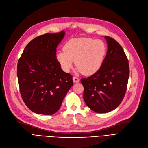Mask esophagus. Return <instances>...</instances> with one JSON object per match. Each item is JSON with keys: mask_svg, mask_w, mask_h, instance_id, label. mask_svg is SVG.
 Instances as JSON below:
<instances>
[{"mask_svg": "<svg viewBox=\"0 0 148 148\" xmlns=\"http://www.w3.org/2000/svg\"><path fill=\"white\" fill-rule=\"evenodd\" d=\"M73 82H74V83H78L79 81V78H77V77H73Z\"/></svg>", "mask_w": 148, "mask_h": 148, "instance_id": "34e87169", "label": "esophagus"}]
</instances>
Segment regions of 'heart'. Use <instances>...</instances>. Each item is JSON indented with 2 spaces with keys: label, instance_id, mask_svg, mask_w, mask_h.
I'll use <instances>...</instances> for the list:
<instances>
[{
  "label": "heart",
  "instance_id": "b5f03b06",
  "mask_svg": "<svg viewBox=\"0 0 148 148\" xmlns=\"http://www.w3.org/2000/svg\"><path fill=\"white\" fill-rule=\"evenodd\" d=\"M63 50L58 51L56 57L65 72H69L75 60L78 72L91 75L102 66L106 55L107 47L101 39L73 38L65 42Z\"/></svg>",
  "mask_w": 148,
  "mask_h": 148
}]
</instances>
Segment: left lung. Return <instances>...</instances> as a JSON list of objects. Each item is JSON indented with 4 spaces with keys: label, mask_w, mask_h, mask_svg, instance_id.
<instances>
[{
    "label": "left lung",
    "mask_w": 148,
    "mask_h": 148,
    "mask_svg": "<svg viewBox=\"0 0 148 148\" xmlns=\"http://www.w3.org/2000/svg\"><path fill=\"white\" fill-rule=\"evenodd\" d=\"M108 49L101 69L81 79L86 104L97 113H107L120 104L130 75L128 60L123 48L113 38L105 36Z\"/></svg>",
    "instance_id": "obj_1"
}]
</instances>
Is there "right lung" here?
Segmentation results:
<instances>
[{"mask_svg":"<svg viewBox=\"0 0 148 148\" xmlns=\"http://www.w3.org/2000/svg\"><path fill=\"white\" fill-rule=\"evenodd\" d=\"M65 32L39 36L26 46L18 60L17 77L22 99L38 114L52 115L73 86L72 75L62 70L56 55Z\"/></svg>","mask_w":148,"mask_h":148,"instance_id":"obj_1","label":"right lung"}]
</instances>
